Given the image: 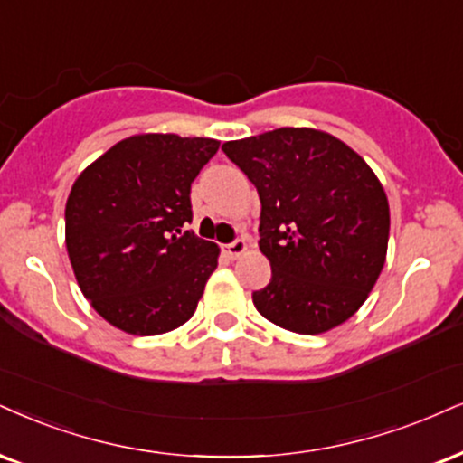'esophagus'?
<instances>
[{"label": "esophagus", "instance_id": "esophagus-1", "mask_svg": "<svg viewBox=\"0 0 463 463\" xmlns=\"http://www.w3.org/2000/svg\"><path fill=\"white\" fill-rule=\"evenodd\" d=\"M247 249H249V244H247V241H244V238H238V241L225 244V253L230 255L232 260L241 258L242 253H247Z\"/></svg>", "mask_w": 463, "mask_h": 463}]
</instances>
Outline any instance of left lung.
Returning <instances> with one entry per match:
<instances>
[{"mask_svg":"<svg viewBox=\"0 0 463 463\" xmlns=\"http://www.w3.org/2000/svg\"><path fill=\"white\" fill-rule=\"evenodd\" d=\"M222 152L260 193V249L272 279L253 305L272 324L319 335L361 309L389 247V199L378 175L336 137L277 128Z\"/></svg>","mask_w":463,"mask_h":463,"instance_id":"obj_1","label":"left lung"}]
</instances>
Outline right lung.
I'll return each mask as SVG.
<instances>
[{
	"label": "right lung",
	"instance_id": "obj_1",
	"mask_svg": "<svg viewBox=\"0 0 463 463\" xmlns=\"http://www.w3.org/2000/svg\"><path fill=\"white\" fill-rule=\"evenodd\" d=\"M219 150L205 137L147 133L109 147L74 180L66 249L85 298L128 335H163L193 317L219 247L193 232L191 184Z\"/></svg>",
	"mask_w": 463,
	"mask_h": 463
}]
</instances>
